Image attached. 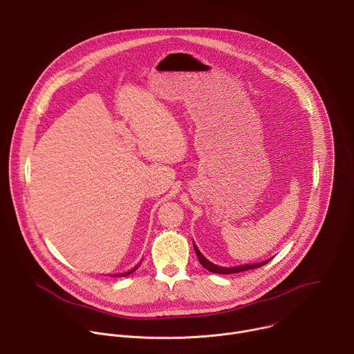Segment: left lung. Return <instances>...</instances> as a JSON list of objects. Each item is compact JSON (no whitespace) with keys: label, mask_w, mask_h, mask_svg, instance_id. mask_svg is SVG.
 <instances>
[{"label":"left lung","mask_w":354,"mask_h":354,"mask_svg":"<svg viewBox=\"0 0 354 354\" xmlns=\"http://www.w3.org/2000/svg\"><path fill=\"white\" fill-rule=\"evenodd\" d=\"M194 246V250H196V255H197V259L200 262V265L206 268L209 272L212 273H217V274H231V273H241V272H245V270H250V269H257V268H261L263 265H266L270 259L265 261V262H261V263H254V265H242V266H236V268H220L212 262H209L203 255L200 254V250Z\"/></svg>","instance_id":"8db88e82"}]
</instances>
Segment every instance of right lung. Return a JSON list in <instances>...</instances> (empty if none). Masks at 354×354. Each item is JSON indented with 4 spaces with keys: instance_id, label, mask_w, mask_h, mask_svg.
Here are the masks:
<instances>
[{
    "instance_id": "add662e5",
    "label": "right lung",
    "mask_w": 354,
    "mask_h": 354,
    "mask_svg": "<svg viewBox=\"0 0 354 354\" xmlns=\"http://www.w3.org/2000/svg\"><path fill=\"white\" fill-rule=\"evenodd\" d=\"M136 269H133V270H130V272H127V273H123V274H118V277H123V276H127V274H130V273H133Z\"/></svg>"
}]
</instances>
